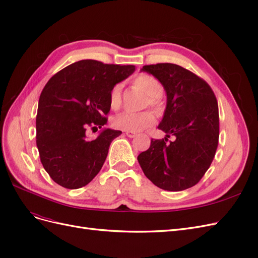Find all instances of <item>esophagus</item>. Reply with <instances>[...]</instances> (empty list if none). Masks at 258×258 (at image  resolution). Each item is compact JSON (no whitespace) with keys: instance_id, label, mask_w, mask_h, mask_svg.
Masks as SVG:
<instances>
[{"instance_id":"obj_1","label":"esophagus","mask_w":258,"mask_h":258,"mask_svg":"<svg viewBox=\"0 0 258 258\" xmlns=\"http://www.w3.org/2000/svg\"><path fill=\"white\" fill-rule=\"evenodd\" d=\"M126 136L129 138H135V137H137V134L134 131H126Z\"/></svg>"}]
</instances>
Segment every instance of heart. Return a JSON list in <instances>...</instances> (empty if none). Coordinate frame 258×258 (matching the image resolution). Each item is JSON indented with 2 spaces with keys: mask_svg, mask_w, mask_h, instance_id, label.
<instances>
[{
  "mask_svg": "<svg viewBox=\"0 0 258 258\" xmlns=\"http://www.w3.org/2000/svg\"><path fill=\"white\" fill-rule=\"evenodd\" d=\"M132 87L145 93L143 107L150 106L157 113L161 114L165 110V100L161 95L163 86L155 76L146 73L136 75L131 81ZM122 103L121 85H114L110 91V106L112 110H119ZM156 118L153 112L143 111L140 113H122L114 117L113 126L124 131H142L152 127Z\"/></svg>",
  "mask_w": 258,
  "mask_h": 258,
  "instance_id": "1",
  "label": "heart"
}]
</instances>
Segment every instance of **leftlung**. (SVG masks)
Segmentation results:
<instances>
[{"label":"left lung","mask_w":258,"mask_h":258,"mask_svg":"<svg viewBox=\"0 0 258 258\" xmlns=\"http://www.w3.org/2000/svg\"><path fill=\"white\" fill-rule=\"evenodd\" d=\"M167 92L165 116L158 128L165 139H152L138 156L144 174L161 189L181 191L196 185L212 163L220 137L217 100L204 80L173 63L144 66ZM174 135V142L167 138ZM169 142L168 143L167 141Z\"/></svg>","instance_id":"left-lung-1"}]
</instances>
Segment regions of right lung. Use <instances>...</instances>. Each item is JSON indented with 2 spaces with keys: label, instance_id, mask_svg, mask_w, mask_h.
Segmentation results:
<instances>
[{
  "label": "right lung",
  "instance_id": "obj_1",
  "mask_svg": "<svg viewBox=\"0 0 258 258\" xmlns=\"http://www.w3.org/2000/svg\"><path fill=\"white\" fill-rule=\"evenodd\" d=\"M135 66L106 64L81 60L50 77L38 100L36 146L46 172L53 182L69 189L90 183L102 168L113 140L121 131L105 129L110 91L134 73Z\"/></svg>",
  "mask_w": 258,
  "mask_h": 258
}]
</instances>
